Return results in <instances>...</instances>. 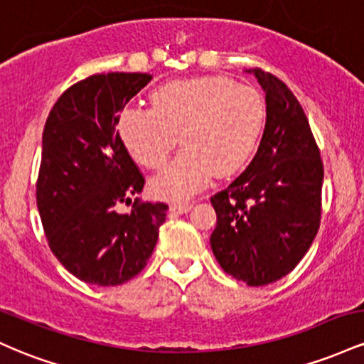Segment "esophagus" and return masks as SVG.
Masks as SVG:
<instances>
[{
	"label": "esophagus",
	"mask_w": 364,
	"mask_h": 364,
	"mask_svg": "<svg viewBox=\"0 0 364 364\" xmlns=\"http://www.w3.org/2000/svg\"><path fill=\"white\" fill-rule=\"evenodd\" d=\"M193 203L186 202V203H173L171 205V212H178V214H186L188 210H191Z\"/></svg>",
	"instance_id": "34e87169"
}]
</instances>
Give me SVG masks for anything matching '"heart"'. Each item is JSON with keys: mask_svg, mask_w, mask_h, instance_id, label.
<instances>
[{"mask_svg": "<svg viewBox=\"0 0 364 364\" xmlns=\"http://www.w3.org/2000/svg\"><path fill=\"white\" fill-rule=\"evenodd\" d=\"M152 109L124 107L118 133L129 156L147 169H161L178 144L181 154L150 181L164 200L195 195L210 178L231 176L253 156L267 119L257 89L225 77L164 83L150 95Z\"/></svg>", "mask_w": 364, "mask_h": 364, "instance_id": "1", "label": "heart"}]
</instances>
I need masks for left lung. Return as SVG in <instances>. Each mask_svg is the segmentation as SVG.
Instances as JSON below:
<instances>
[{
  "mask_svg": "<svg viewBox=\"0 0 364 364\" xmlns=\"http://www.w3.org/2000/svg\"><path fill=\"white\" fill-rule=\"evenodd\" d=\"M253 73L265 90V129L245 173L210 198V246L225 274L265 286L289 274L318 232L323 162L294 94L275 75Z\"/></svg>",
  "mask_w": 364,
  "mask_h": 364,
  "instance_id": "obj_1",
  "label": "left lung"
}]
</instances>
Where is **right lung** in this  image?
<instances>
[{
  "label": "right lung",
  "instance_id": "add662e5",
  "mask_svg": "<svg viewBox=\"0 0 364 364\" xmlns=\"http://www.w3.org/2000/svg\"><path fill=\"white\" fill-rule=\"evenodd\" d=\"M152 80L149 73H95L73 83L49 112L36 196L54 257L75 277L119 286L144 270L166 203L135 198L145 185L116 129L119 111Z\"/></svg>",
  "mask_w": 364,
  "mask_h": 364
}]
</instances>
